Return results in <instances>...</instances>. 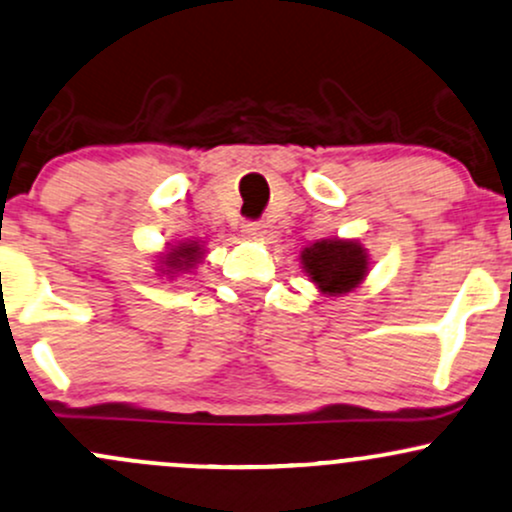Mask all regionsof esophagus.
<instances>
[{
  "instance_id": "1",
  "label": "esophagus",
  "mask_w": 512,
  "mask_h": 512,
  "mask_svg": "<svg viewBox=\"0 0 512 512\" xmlns=\"http://www.w3.org/2000/svg\"><path fill=\"white\" fill-rule=\"evenodd\" d=\"M243 235L247 240H260L262 235H265V226H262V223L247 221V223H243Z\"/></svg>"
}]
</instances>
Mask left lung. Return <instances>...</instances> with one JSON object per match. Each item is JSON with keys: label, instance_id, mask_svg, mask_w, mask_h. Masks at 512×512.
I'll list each match as a JSON object with an SVG mask.
<instances>
[{"label": "left lung", "instance_id": "8db88e82", "mask_svg": "<svg viewBox=\"0 0 512 512\" xmlns=\"http://www.w3.org/2000/svg\"><path fill=\"white\" fill-rule=\"evenodd\" d=\"M301 269L323 296L355 291L369 274V252L355 238H323L299 255Z\"/></svg>", "mask_w": 512, "mask_h": 512}]
</instances>
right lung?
I'll list each match as a JSON object with an SVG mask.
<instances>
[{
  "instance_id": "obj_1",
  "label": "right lung",
  "mask_w": 512,
  "mask_h": 512,
  "mask_svg": "<svg viewBox=\"0 0 512 512\" xmlns=\"http://www.w3.org/2000/svg\"><path fill=\"white\" fill-rule=\"evenodd\" d=\"M204 262V243L199 240H177V243H167L162 252L155 255V269L160 277L177 279L182 274H189L196 265Z\"/></svg>"
}]
</instances>
